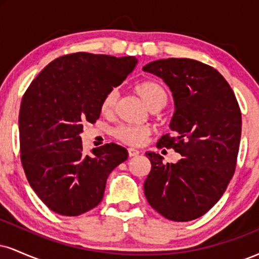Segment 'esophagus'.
Segmentation results:
<instances>
[{
  "mask_svg": "<svg viewBox=\"0 0 259 259\" xmlns=\"http://www.w3.org/2000/svg\"><path fill=\"white\" fill-rule=\"evenodd\" d=\"M127 152H129V157H136L140 153V151L136 150V148L130 147V148H127Z\"/></svg>",
  "mask_w": 259,
  "mask_h": 259,
  "instance_id": "1",
  "label": "esophagus"
}]
</instances>
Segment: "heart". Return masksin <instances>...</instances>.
<instances>
[{
    "label": "heart",
    "instance_id": "heart-1",
    "mask_svg": "<svg viewBox=\"0 0 259 259\" xmlns=\"http://www.w3.org/2000/svg\"><path fill=\"white\" fill-rule=\"evenodd\" d=\"M136 94L141 97L150 111H159L168 102V92L162 85L156 81H144L135 88ZM118 101V91L111 90L106 95L101 105L103 114H112ZM150 130L142 125H120L114 130V136L124 144L130 146H139L146 140Z\"/></svg>",
    "mask_w": 259,
    "mask_h": 259
}]
</instances>
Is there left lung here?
<instances>
[{
  "label": "left lung",
  "instance_id": "1",
  "mask_svg": "<svg viewBox=\"0 0 259 259\" xmlns=\"http://www.w3.org/2000/svg\"><path fill=\"white\" fill-rule=\"evenodd\" d=\"M142 69L164 80L174 97L173 135H163L157 147L181 154L177 163L164 164L160 154L146 152L151 171L145 196L169 221H194L219 201L235 173L241 139L239 103L222 74L195 59H158Z\"/></svg>",
  "mask_w": 259,
  "mask_h": 259
}]
</instances>
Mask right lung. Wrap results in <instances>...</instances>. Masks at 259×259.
<instances>
[{"label": "right lung", "instance_id": "1", "mask_svg": "<svg viewBox=\"0 0 259 259\" xmlns=\"http://www.w3.org/2000/svg\"><path fill=\"white\" fill-rule=\"evenodd\" d=\"M138 59L76 52L44 68L23 96L19 111L20 159L26 179L53 212L75 217L102 201L108 175L127 158L117 144L82 152V124L100 118L113 88Z\"/></svg>", "mask_w": 259, "mask_h": 259}]
</instances>
